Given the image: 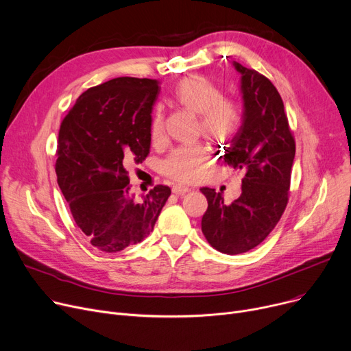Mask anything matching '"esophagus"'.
Listing matches in <instances>:
<instances>
[{"label": "esophagus", "instance_id": "34e87169", "mask_svg": "<svg viewBox=\"0 0 351 351\" xmlns=\"http://www.w3.org/2000/svg\"><path fill=\"white\" fill-rule=\"evenodd\" d=\"M191 188L186 186V185H174L173 186V193L177 194V195H184L186 193H190Z\"/></svg>", "mask_w": 351, "mask_h": 351}]
</instances>
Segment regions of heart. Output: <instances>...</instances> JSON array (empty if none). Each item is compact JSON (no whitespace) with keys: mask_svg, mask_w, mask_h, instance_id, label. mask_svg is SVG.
<instances>
[{"mask_svg":"<svg viewBox=\"0 0 351 351\" xmlns=\"http://www.w3.org/2000/svg\"><path fill=\"white\" fill-rule=\"evenodd\" d=\"M177 102L199 115L198 129L213 141H229L241 125V111L236 101L223 98L222 90L202 75H190L180 83ZM153 142L165 138V121L154 115L150 128ZM210 147L205 143L177 147L163 161V173L174 181L191 182L198 180L210 163Z\"/></svg>","mask_w":351,"mask_h":351,"instance_id":"1","label":"heart"}]
</instances>
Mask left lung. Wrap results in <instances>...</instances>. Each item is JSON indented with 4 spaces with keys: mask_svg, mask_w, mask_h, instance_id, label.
Listing matches in <instances>:
<instances>
[{
    "mask_svg": "<svg viewBox=\"0 0 351 351\" xmlns=\"http://www.w3.org/2000/svg\"><path fill=\"white\" fill-rule=\"evenodd\" d=\"M241 74L243 121L222 157L243 170L241 194L226 205L222 193L201 188L208 199L201 228L208 243L225 254L246 253L269 234L288 204L295 141L280 93L267 77L233 62Z\"/></svg>",
    "mask_w": 351,
    "mask_h": 351,
    "instance_id": "1",
    "label": "left lung"
}]
</instances>
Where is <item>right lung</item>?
Wrapping results in <instances>:
<instances>
[{"label": "right lung", "instance_id": "1", "mask_svg": "<svg viewBox=\"0 0 351 351\" xmlns=\"http://www.w3.org/2000/svg\"><path fill=\"white\" fill-rule=\"evenodd\" d=\"M158 82L118 77L88 88L64 117L58 141V184L77 228L104 253L138 245L169 199L156 185L142 199L130 193L128 169L150 152Z\"/></svg>", "mask_w": 351, "mask_h": 351}]
</instances>
